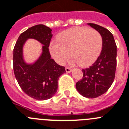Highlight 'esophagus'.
Here are the masks:
<instances>
[{"label":"esophagus","instance_id":"34e87169","mask_svg":"<svg viewBox=\"0 0 129 129\" xmlns=\"http://www.w3.org/2000/svg\"><path fill=\"white\" fill-rule=\"evenodd\" d=\"M65 70L67 73H71V71H72V69L70 67H66Z\"/></svg>","mask_w":129,"mask_h":129}]
</instances>
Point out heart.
<instances>
[{"mask_svg": "<svg viewBox=\"0 0 129 129\" xmlns=\"http://www.w3.org/2000/svg\"><path fill=\"white\" fill-rule=\"evenodd\" d=\"M57 41L50 45V52L60 64H64L70 57L79 65L86 67L96 60L103 48V39L96 30L85 26L73 27L61 32Z\"/></svg>", "mask_w": 129, "mask_h": 129, "instance_id": "obj_1", "label": "heart"}]
</instances>
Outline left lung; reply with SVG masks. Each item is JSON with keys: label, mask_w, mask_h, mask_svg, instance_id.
I'll use <instances>...</instances> for the list:
<instances>
[{"label": "left lung", "mask_w": 129, "mask_h": 129, "mask_svg": "<svg viewBox=\"0 0 129 129\" xmlns=\"http://www.w3.org/2000/svg\"><path fill=\"white\" fill-rule=\"evenodd\" d=\"M97 30L103 39V48L97 60L88 68L82 69L83 77L76 88L84 97L93 99L107 92L113 84L117 67V45L113 34L105 28L88 23Z\"/></svg>", "instance_id": "8db88e82"}]
</instances>
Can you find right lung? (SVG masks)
<instances>
[{"label": "right lung", "instance_id": "obj_1", "mask_svg": "<svg viewBox=\"0 0 129 129\" xmlns=\"http://www.w3.org/2000/svg\"><path fill=\"white\" fill-rule=\"evenodd\" d=\"M52 30L44 24H37L22 33L13 50V69L22 90L36 100L52 97L58 88V78L66 72L65 67L58 65L51 58L49 45ZM35 39L43 45V52L33 64H27L23 58V46L28 39Z\"/></svg>", "mask_w": 129, "mask_h": 129}]
</instances>
